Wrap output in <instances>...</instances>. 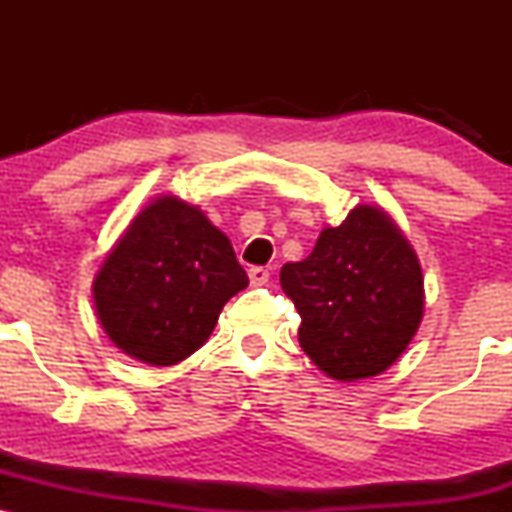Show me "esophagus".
Here are the masks:
<instances>
[{"instance_id":"obj_1","label":"esophagus","mask_w":512,"mask_h":512,"mask_svg":"<svg viewBox=\"0 0 512 512\" xmlns=\"http://www.w3.org/2000/svg\"><path fill=\"white\" fill-rule=\"evenodd\" d=\"M248 276H250V284L252 286H264L269 281V269H264V267H252L250 272H248Z\"/></svg>"}]
</instances>
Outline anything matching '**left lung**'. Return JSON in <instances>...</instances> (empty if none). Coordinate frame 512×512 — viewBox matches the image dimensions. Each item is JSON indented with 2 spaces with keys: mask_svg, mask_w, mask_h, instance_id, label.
I'll use <instances>...</instances> for the list:
<instances>
[{
  "mask_svg": "<svg viewBox=\"0 0 512 512\" xmlns=\"http://www.w3.org/2000/svg\"><path fill=\"white\" fill-rule=\"evenodd\" d=\"M279 279L301 315L303 351L339 383L385 373L424 320L419 255L378 204H356L322 228L313 252L284 264Z\"/></svg>",
  "mask_w": 512,
  "mask_h": 512,
  "instance_id": "8db88e82",
  "label": "left lung"
}]
</instances>
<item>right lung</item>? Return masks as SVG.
<instances>
[{
  "label": "right lung",
  "mask_w": 512,
  "mask_h": 512,
  "mask_svg": "<svg viewBox=\"0 0 512 512\" xmlns=\"http://www.w3.org/2000/svg\"><path fill=\"white\" fill-rule=\"evenodd\" d=\"M248 286L231 240L197 204L158 195L137 211L93 276L103 332L122 354L175 366L202 349L223 305Z\"/></svg>",
  "instance_id": "add662e5"
}]
</instances>
